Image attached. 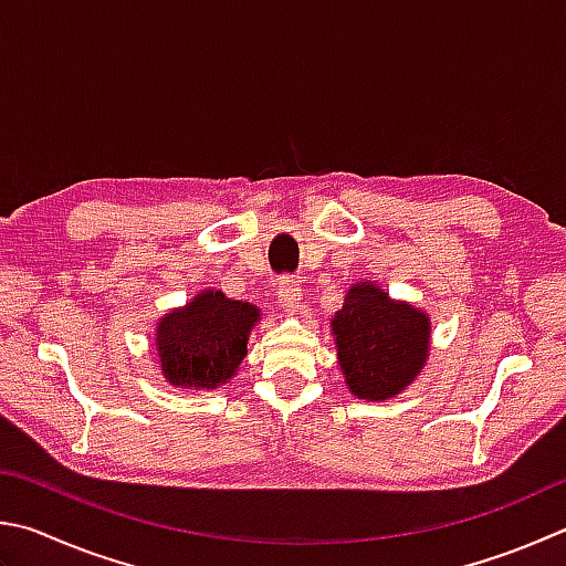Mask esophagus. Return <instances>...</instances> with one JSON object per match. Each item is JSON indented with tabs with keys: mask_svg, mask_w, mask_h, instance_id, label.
I'll return each instance as SVG.
<instances>
[{
	"mask_svg": "<svg viewBox=\"0 0 566 566\" xmlns=\"http://www.w3.org/2000/svg\"><path fill=\"white\" fill-rule=\"evenodd\" d=\"M276 300H280L284 312H290V314L300 312V306H302V286L296 284V280H292V276H282L280 290H276Z\"/></svg>",
	"mask_w": 566,
	"mask_h": 566,
	"instance_id": "34e87169",
	"label": "esophagus"
}]
</instances>
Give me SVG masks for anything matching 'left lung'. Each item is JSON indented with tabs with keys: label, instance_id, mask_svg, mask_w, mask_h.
Masks as SVG:
<instances>
[{
	"label": "left lung",
	"instance_id": "left-lung-1",
	"mask_svg": "<svg viewBox=\"0 0 566 566\" xmlns=\"http://www.w3.org/2000/svg\"><path fill=\"white\" fill-rule=\"evenodd\" d=\"M332 332L346 384L364 400L394 398L426 364L428 316L368 282L348 290Z\"/></svg>",
	"mask_w": 566,
	"mask_h": 566
}]
</instances>
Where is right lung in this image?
Returning <instances> with one entry per match:
<instances>
[{"label": "right lung", "instance_id": "add662e5", "mask_svg": "<svg viewBox=\"0 0 566 566\" xmlns=\"http://www.w3.org/2000/svg\"><path fill=\"white\" fill-rule=\"evenodd\" d=\"M260 310L228 300L222 292H202L158 324V356L163 376L182 388H218L234 376L248 356L250 328Z\"/></svg>", "mask_w": 566, "mask_h": 566}]
</instances>
